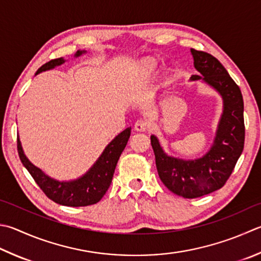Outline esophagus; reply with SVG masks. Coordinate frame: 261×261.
<instances>
[{
	"label": "esophagus",
	"mask_w": 261,
	"mask_h": 261,
	"mask_svg": "<svg viewBox=\"0 0 261 261\" xmlns=\"http://www.w3.org/2000/svg\"><path fill=\"white\" fill-rule=\"evenodd\" d=\"M147 127H149V122L144 119L137 120L134 125V128L137 132H145L147 129Z\"/></svg>",
	"instance_id": "34e87169"
}]
</instances>
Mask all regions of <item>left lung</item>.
Listing matches in <instances>:
<instances>
[{"label":"left lung","mask_w":261,"mask_h":261,"mask_svg":"<svg viewBox=\"0 0 261 261\" xmlns=\"http://www.w3.org/2000/svg\"><path fill=\"white\" fill-rule=\"evenodd\" d=\"M191 53L195 69L201 75H192L191 81L202 80L223 99V115L214 144L201 158L184 160L166 154L156 136H151L161 181L173 193L185 199L199 198L223 188L242 153L245 135L244 106L240 87L211 54L194 48H191Z\"/></svg>","instance_id":"1"}]
</instances>
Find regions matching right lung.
<instances>
[{
    "label": "right lung",
    "mask_w": 261,
    "mask_h": 261,
    "mask_svg": "<svg viewBox=\"0 0 261 261\" xmlns=\"http://www.w3.org/2000/svg\"><path fill=\"white\" fill-rule=\"evenodd\" d=\"M83 53H86V51H77L75 57H81ZM65 61L66 60L63 58L53 59L39 68L36 75L42 71L53 69L54 67L62 65ZM129 136L130 127L122 130L107 145L99 159L85 175L69 181L53 179L44 174L36 166H34L24 155L19 137L17 139V147L19 158H20L22 165L26 167L34 180L36 181V184L48 199H51L56 203L68 205V207H85V205L99 202L109 189L117 162L119 160V156L121 152L124 151L127 142H128Z\"/></svg>",
    "instance_id": "obj_1"
}]
</instances>
